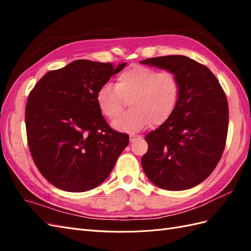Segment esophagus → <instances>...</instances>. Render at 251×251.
Wrapping results in <instances>:
<instances>
[{
	"mask_svg": "<svg viewBox=\"0 0 251 251\" xmlns=\"http://www.w3.org/2000/svg\"><path fill=\"white\" fill-rule=\"evenodd\" d=\"M138 136H135V135H130V141L134 142L136 139H137Z\"/></svg>",
	"mask_w": 251,
	"mask_h": 251,
	"instance_id": "34e87169",
	"label": "esophagus"
}]
</instances>
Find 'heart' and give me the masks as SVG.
I'll list each match as a JSON object with an SVG mask.
<instances>
[{
	"mask_svg": "<svg viewBox=\"0 0 251 251\" xmlns=\"http://www.w3.org/2000/svg\"><path fill=\"white\" fill-rule=\"evenodd\" d=\"M180 85L176 75L146 66H134L121 72L115 86L104 85L97 91L96 102L109 119L123 112L126 100L132 110L113 123L117 131L134 133L151 121L159 126L168 120L177 107Z\"/></svg>",
	"mask_w": 251,
	"mask_h": 251,
	"instance_id": "heart-1",
	"label": "heart"
}]
</instances>
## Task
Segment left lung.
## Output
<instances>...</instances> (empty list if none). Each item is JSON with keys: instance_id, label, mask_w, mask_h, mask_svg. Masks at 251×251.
<instances>
[{"instance_id": "8db88e82", "label": "left lung", "mask_w": 251, "mask_h": 251, "mask_svg": "<svg viewBox=\"0 0 251 251\" xmlns=\"http://www.w3.org/2000/svg\"><path fill=\"white\" fill-rule=\"evenodd\" d=\"M141 64L174 73L180 85L177 107L168 120L146 136L141 159L151 182L166 191L201 183L222 157L228 130V103L206 66L184 55H166Z\"/></svg>"}]
</instances>
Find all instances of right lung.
<instances>
[{
  "instance_id": "obj_1",
  "label": "right lung",
  "mask_w": 251,
  "mask_h": 251,
  "mask_svg": "<svg viewBox=\"0 0 251 251\" xmlns=\"http://www.w3.org/2000/svg\"><path fill=\"white\" fill-rule=\"evenodd\" d=\"M77 59L46 73L29 94L25 121L30 154L41 174L66 192L93 189L108 178L128 135L112 130L97 91L126 67Z\"/></svg>"
}]
</instances>
